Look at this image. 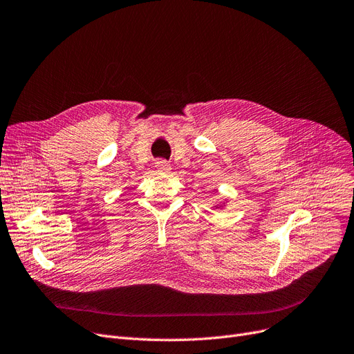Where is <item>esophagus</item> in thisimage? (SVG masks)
I'll return each instance as SVG.
<instances>
[{
  "label": "esophagus",
  "instance_id": "34e87169",
  "mask_svg": "<svg viewBox=\"0 0 354 354\" xmlns=\"http://www.w3.org/2000/svg\"><path fill=\"white\" fill-rule=\"evenodd\" d=\"M156 169H157V172H160V174H169L172 167H170V165L166 160H157Z\"/></svg>",
  "mask_w": 354,
  "mask_h": 354
}]
</instances>
